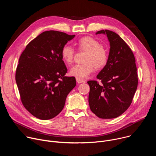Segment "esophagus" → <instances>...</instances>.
Masks as SVG:
<instances>
[{"label":"esophagus","instance_id":"34e87169","mask_svg":"<svg viewBox=\"0 0 156 156\" xmlns=\"http://www.w3.org/2000/svg\"><path fill=\"white\" fill-rule=\"evenodd\" d=\"M76 80L77 81L78 83H84V80L83 79H81L80 78H76Z\"/></svg>","mask_w":156,"mask_h":156}]
</instances>
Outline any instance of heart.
Returning a JSON list of instances; mask_svg holds the SVG:
<instances>
[{
  "instance_id": "1",
  "label": "heart",
  "mask_w": 156,
  "mask_h": 156,
  "mask_svg": "<svg viewBox=\"0 0 156 156\" xmlns=\"http://www.w3.org/2000/svg\"><path fill=\"white\" fill-rule=\"evenodd\" d=\"M76 45L80 51H86L84 62L83 64L74 65L70 70V74L76 78L83 79L94 72L95 66L101 69L106 65L108 60L107 51L96 39L86 36L76 42ZM61 55L65 63H72L75 55V50L71 46L65 45L61 51Z\"/></svg>"
}]
</instances>
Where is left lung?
Masks as SVG:
<instances>
[{"label": "left lung", "mask_w": 156, "mask_h": 156, "mask_svg": "<svg viewBox=\"0 0 156 156\" xmlns=\"http://www.w3.org/2000/svg\"><path fill=\"white\" fill-rule=\"evenodd\" d=\"M96 34L107 35L110 43L108 60L97 75V81H88L89 104L99 118L114 119L121 115L131 104L138 86L135 58L130 48L117 33L101 30Z\"/></svg>", "instance_id": "left-lung-1"}]
</instances>
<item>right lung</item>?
Listing matches in <instances>:
<instances>
[{
    "instance_id": "1",
    "label": "right lung",
    "mask_w": 156,
    "mask_h": 156,
    "mask_svg": "<svg viewBox=\"0 0 156 156\" xmlns=\"http://www.w3.org/2000/svg\"><path fill=\"white\" fill-rule=\"evenodd\" d=\"M75 36L57 31H44L32 40L20 55L15 80L21 101L37 119L56 117L76 86L75 77L65 76L67 69L61 55L62 48Z\"/></svg>"
}]
</instances>
